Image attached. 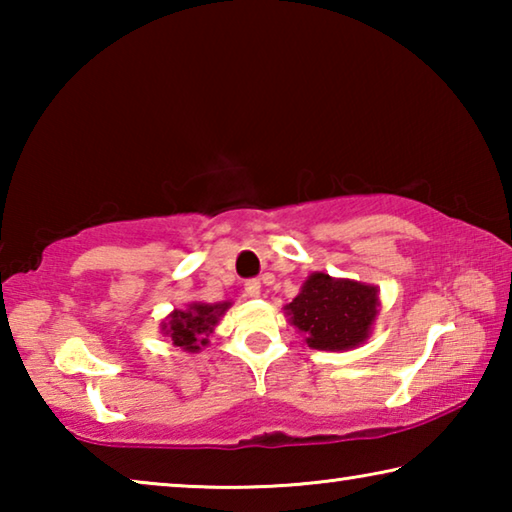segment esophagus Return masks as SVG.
Returning a JSON list of instances; mask_svg holds the SVG:
<instances>
[{"mask_svg": "<svg viewBox=\"0 0 512 512\" xmlns=\"http://www.w3.org/2000/svg\"><path fill=\"white\" fill-rule=\"evenodd\" d=\"M259 289H262V284H259V280H246L244 282V293L248 298H257L259 296Z\"/></svg>", "mask_w": 512, "mask_h": 512, "instance_id": "34e87169", "label": "esophagus"}]
</instances>
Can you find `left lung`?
Returning <instances> with one entry per match:
<instances>
[{"label": "left lung", "instance_id": "8db88e82", "mask_svg": "<svg viewBox=\"0 0 512 512\" xmlns=\"http://www.w3.org/2000/svg\"><path fill=\"white\" fill-rule=\"evenodd\" d=\"M377 305V289L370 284L314 273L287 311L309 348L348 350L366 341Z\"/></svg>", "mask_w": 512, "mask_h": 512}]
</instances>
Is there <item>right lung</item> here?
<instances>
[{
	"label": "right lung",
	"mask_w": 512,
	"mask_h": 512,
	"mask_svg": "<svg viewBox=\"0 0 512 512\" xmlns=\"http://www.w3.org/2000/svg\"><path fill=\"white\" fill-rule=\"evenodd\" d=\"M230 307V302L223 305H192L187 311H173L171 320L162 325L164 334L171 336L173 345L178 348L196 352L201 345H207V336L219 323V316Z\"/></svg>",
	"instance_id": "obj_1"
}]
</instances>
